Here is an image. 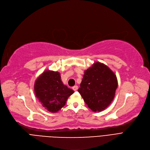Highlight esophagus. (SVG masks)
<instances>
[{"instance_id":"obj_1","label":"esophagus","mask_w":150,"mask_h":150,"mask_svg":"<svg viewBox=\"0 0 150 150\" xmlns=\"http://www.w3.org/2000/svg\"><path fill=\"white\" fill-rule=\"evenodd\" d=\"M72 89L74 91H77V89H78V86H74V87L72 88Z\"/></svg>"}]
</instances>
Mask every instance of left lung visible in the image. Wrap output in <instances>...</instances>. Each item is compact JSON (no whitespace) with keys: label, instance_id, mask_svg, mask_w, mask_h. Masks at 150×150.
Returning <instances> with one entry per match:
<instances>
[{"label":"left lung","instance_id":"1","mask_svg":"<svg viewBox=\"0 0 150 150\" xmlns=\"http://www.w3.org/2000/svg\"><path fill=\"white\" fill-rule=\"evenodd\" d=\"M117 86L115 74L105 64L96 62L84 71L78 91L88 108L96 112L103 111L111 103Z\"/></svg>","mask_w":150,"mask_h":150}]
</instances>
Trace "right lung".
I'll return each mask as SVG.
<instances>
[{
    "label": "right lung",
    "instance_id": "1",
    "mask_svg": "<svg viewBox=\"0 0 150 150\" xmlns=\"http://www.w3.org/2000/svg\"><path fill=\"white\" fill-rule=\"evenodd\" d=\"M35 93L42 106L51 112H57L66 105V101L74 92L61 80L60 74L45 70L35 83Z\"/></svg>",
    "mask_w": 150,
    "mask_h": 150
}]
</instances>
